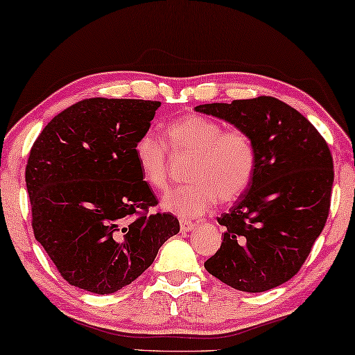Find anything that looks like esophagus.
Instances as JSON below:
<instances>
[{
  "mask_svg": "<svg viewBox=\"0 0 355 355\" xmlns=\"http://www.w3.org/2000/svg\"><path fill=\"white\" fill-rule=\"evenodd\" d=\"M196 227V224L193 221H188V219H182L180 221V229H182V232H191Z\"/></svg>",
  "mask_w": 355,
  "mask_h": 355,
  "instance_id": "1",
  "label": "esophagus"
}]
</instances>
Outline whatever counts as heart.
Masks as SVG:
<instances>
[{
  "mask_svg": "<svg viewBox=\"0 0 355 355\" xmlns=\"http://www.w3.org/2000/svg\"><path fill=\"white\" fill-rule=\"evenodd\" d=\"M166 137L172 153L193 156L188 167V180L193 183L166 194L162 199L166 210L184 218L202 216L218 199L230 204L248 189L257 155L254 142L243 129H226L211 118L187 115L168 123ZM168 148L147 131L140 134L132 148L144 182L156 191L167 189L171 182Z\"/></svg>",
  "mask_w": 355,
  "mask_h": 355,
  "instance_id": "heart-1",
  "label": "heart"
}]
</instances>
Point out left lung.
<instances>
[{"label": "left lung", "instance_id": "obj_1", "mask_svg": "<svg viewBox=\"0 0 355 355\" xmlns=\"http://www.w3.org/2000/svg\"><path fill=\"white\" fill-rule=\"evenodd\" d=\"M251 136L256 172L237 204L218 218L226 227L207 272L230 288L263 292L299 273L330 211L334 159L300 112L272 96L204 104Z\"/></svg>", "mask_w": 355, "mask_h": 355}]
</instances>
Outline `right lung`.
Segmentation results:
<instances>
[{
	"instance_id": "1",
	"label": "right lung",
	"mask_w": 355,
	"mask_h": 355,
	"mask_svg": "<svg viewBox=\"0 0 355 355\" xmlns=\"http://www.w3.org/2000/svg\"><path fill=\"white\" fill-rule=\"evenodd\" d=\"M159 101L89 98L56 115L25 168L35 237L67 283L93 294L131 284L178 219L157 205L134 157Z\"/></svg>"
}]
</instances>
